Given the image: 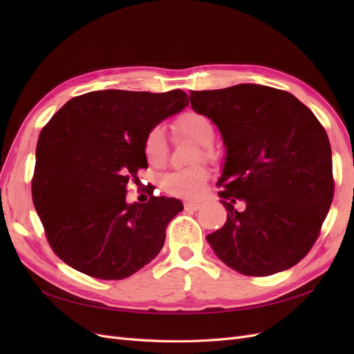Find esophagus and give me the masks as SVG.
Listing matches in <instances>:
<instances>
[{"instance_id":"34e87169","label":"esophagus","mask_w":354,"mask_h":354,"mask_svg":"<svg viewBox=\"0 0 354 354\" xmlns=\"http://www.w3.org/2000/svg\"><path fill=\"white\" fill-rule=\"evenodd\" d=\"M199 208H201V203H198V202H190V201L185 202V209L189 212H195Z\"/></svg>"}]
</instances>
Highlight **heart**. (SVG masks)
<instances>
[{
	"instance_id": "heart-1",
	"label": "heart",
	"mask_w": 354,
	"mask_h": 354,
	"mask_svg": "<svg viewBox=\"0 0 354 354\" xmlns=\"http://www.w3.org/2000/svg\"><path fill=\"white\" fill-rule=\"evenodd\" d=\"M176 134L185 136L195 143L203 146V155H208L207 146L214 140V125L209 118L195 111L185 112L180 115L173 124ZM167 140L162 128H152L143 140V156L151 167H162L167 160ZM209 173L205 167L198 165L186 169L174 171L162 180V187L169 195L178 198L194 199L202 195L205 190Z\"/></svg>"
}]
</instances>
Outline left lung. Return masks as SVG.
Segmentation results:
<instances>
[{
	"instance_id": "8db88e82",
	"label": "left lung",
	"mask_w": 354,
	"mask_h": 354,
	"mask_svg": "<svg viewBox=\"0 0 354 354\" xmlns=\"http://www.w3.org/2000/svg\"><path fill=\"white\" fill-rule=\"evenodd\" d=\"M192 109L226 146L218 185L226 224L207 236L218 259L246 276L291 269L312 248L332 198L325 128L288 91L260 84L190 91ZM243 200V212L232 203Z\"/></svg>"
}]
</instances>
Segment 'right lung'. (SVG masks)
<instances>
[{
	"instance_id": "obj_1",
	"label": "right lung",
	"mask_w": 354,
	"mask_h": 354,
	"mask_svg": "<svg viewBox=\"0 0 354 354\" xmlns=\"http://www.w3.org/2000/svg\"><path fill=\"white\" fill-rule=\"evenodd\" d=\"M189 104L181 90H103L71 99L42 128L32 199L53 251L72 269L120 281L162 250L174 198L128 203L127 185L147 168L146 134Z\"/></svg>"
}]
</instances>
